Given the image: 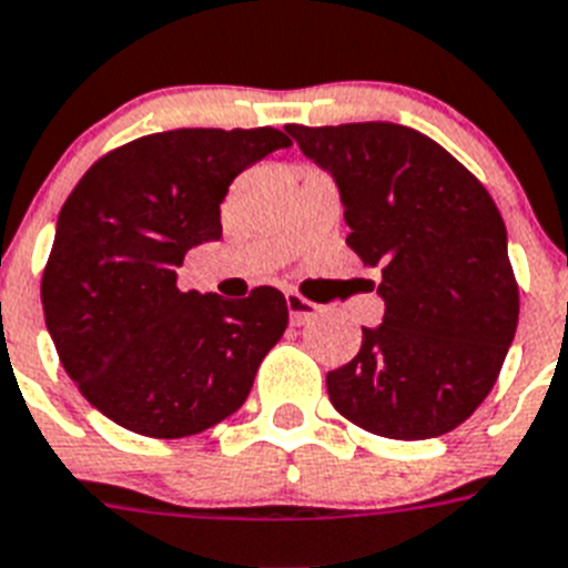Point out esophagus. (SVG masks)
<instances>
[{"label":"esophagus","instance_id":"34e87169","mask_svg":"<svg viewBox=\"0 0 568 568\" xmlns=\"http://www.w3.org/2000/svg\"><path fill=\"white\" fill-rule=\"evenodd\" d=\"M285 306H288V314H292L294 326H303V323H308L312 317H317V314H321V306H317V303H312V300H306V297H300L297 292L285 294Z\"/></svg>","mask_w":568,"mask_h":568}]
</instances>
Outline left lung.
Masks as SVG:
<instances>
[{
    "label": "left lung",
    "mask_w": 568,
    "mask_h": 568,
    "mask_svg": "<svg viewBox=\"0 0 568 568\" xmlns=\"http://www.w3.org/2000/svg\"><path fill=\"white\" fill-rule=\"evenodd\" d=\"M285 132L337 184L349 247L381 268L384 321L326 375L341 416L375 436L450 433L497 384L517 332L508 233L447 150L389 121ZM375 285V283H373Z\"/></svg>",
    "instance_id": "1"
}]
</instances>
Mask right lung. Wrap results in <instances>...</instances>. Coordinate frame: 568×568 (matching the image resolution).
I'll return each mask as SVG.
<instances>
[{
    "mask_svg": "<svg viewBox=\"0 0 568 568\" xmlns=\"http://www.w3.org/2000/svg\"><path fill=\"white\" fill-rule=\"evenodd\" d=\"M280 130H170L103 155L57 219L42 312L60 364L126 430L184 438L245 404L285 326L283 292H181L190 247L222 236L231 181L285 150Z\"/></svg>",
    "mask_w": 568,
    "mask_h": 568,
    "instance_id": "1",
    "label": "right lung"
}]
</instances>
